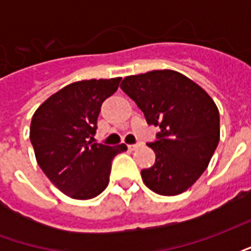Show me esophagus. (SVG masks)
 Here are the masks:
<instances>
[{"label": "esophagus", "instance_id": "34e87169", "mask_svg": "<svg viewBox=\"0 0 251 251\" xmlns=\"http://www.w3.org/2000/svg\"><path fill=\"white\" fill-rule=\"evenodd\" d=\"M127 148H129L130 151H136L137 148H140V144H131V145H127Z\"/></svg>", "mask_w": 251, "mask_h": 251}]
</instances>
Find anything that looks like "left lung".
Here are the masks:
<instances>
[{
  "instance_id": "obj_1",
  "label": "left lung",
  "mask_w": 251,
  "mask_h": 251,
  "mask_svg": "<svg viewBox=\"0 0 251 251\" xmlns=\"http://www.w3.org/2000/svg\"><path fill=\"white\" fill-rule=\"evenodd\" d=\"M121 88L141 109L149 125L160 126L153 167L142 169L148 188L175 196L191 188L208 167L219 137V110L199 84L174 70L126 76Z\"/></svg>"
}]
</instances>
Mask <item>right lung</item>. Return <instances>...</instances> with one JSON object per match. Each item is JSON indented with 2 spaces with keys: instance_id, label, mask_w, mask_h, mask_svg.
<instances>
[{
  "instance_id": "add662e5",
  "label": "right lung",
  "mask_w": 251,
  "mask_h": 251,
  "mask_svg": "<svg viewBox=\"0 0 251 251\" xmlns=\"http://www.w3.org/2000/svg\"><path fill=\"white\" fill-rule=\"evenodd\" d=\"M122 77L90 79L68 84L37 107L30 122L36 161L52 184L72 199L87 200L109 184L111 160L125 144H93L100 106L117 91Z\"/></svg>"
}]
</instances>
